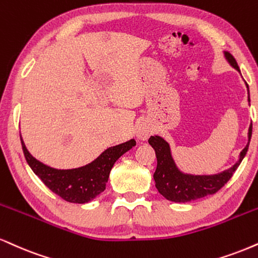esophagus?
Segmentation results:
<instances>
[{"label": "esophagus", "instance_id": "obj_1", "mask_svg": "<svg viewBox=\"0 0 258 258\" xmlns=\"http://www.w3.org/2000/svg\"><path fill=\"white\" fill-rule=\"evenodd\" d=\"M151 133V127L147 121H143V122L139 123L137 126V130H136V136H137L138 139L141 141H147Z\"/></svg>", "mask_w": 258, "mask_h": 258}]
</instances>
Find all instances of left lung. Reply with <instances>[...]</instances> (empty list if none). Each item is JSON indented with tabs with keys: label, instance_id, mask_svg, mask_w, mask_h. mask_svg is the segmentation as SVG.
<instances>
[{
	"label": "left lung",
	"instance_id": "left-lung-1",
	"mask_svg": "<svg viewBox=\"0 0 258 258\" xmlns=\"http://www.w3.org/2000/svg\"><path fill=\"white\" fill-rule=\"evenodd\" d=\"M223 56L228 62L229 66L237 70L239 73L238 63L235 58L228 51H223ZM247 88V101L250 102L249 86ZM251 135H252V123L247 132V144L239 154L238 161L231 168L222 170L216 174H191L185 173L179 168L172 155L169 143L161 136H151L149 138V144L154 148L157 159V167L154 173L155 186L166 200L175 202V203H186V202L196 201L209 195L216 194L229 179L232 178L235 169L245 157L249 149Z\"/></svg>",
	"mask_w": 258,
	"mask_h": 258
}]
</instances>
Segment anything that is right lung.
<instances>
[{
    "label": "right lung",
    "instance_id": "add662e5",
    "mask_svg": "<svg viewBox=\"0 0 258 258\" xmlns=\"http://www.w3.org/2000/svg\"><path fill=\"white\" fill-rule=\"evenodd\" d=\"M23 151L33 173L44 182L48 188L71 203L84 204L91 202L105 190L110 170L119 157L136 145L135 139H130L115 147H110L97 159L78 168L58 169L40 162L33 157L20 136Z\"/></svg>",
    "mask_w": 258,
    "mask_h": 258
}]
</instances>
